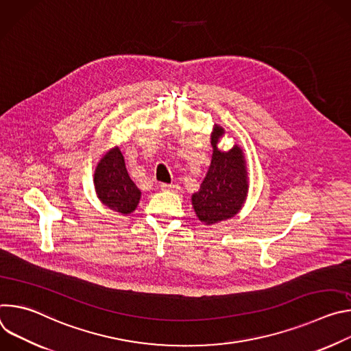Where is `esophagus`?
<instances>
[{
	"instance_id": "34e87169",
	"label": "esophagus",
	"mask_w": 351,
	"mask_h": 351,
	"mask_svg": "<svg viewBox=\"0 0 351 351\" xmlns=\"http://www.w3.org/2000/svg\"><path fill=\"white\" fill-rule=\"evenodd\" d=\"M160 187H161L162 191H176V190H178V186H176V184H167V183H162Z\"/></svg>"
}]
</instances>
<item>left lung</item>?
<instances>
[{
    "mask_svg": "<svg viewBox=\"0 0 351 351\" xmlns=\"http://www.w3.org/2000/svg\"><path fill=\"white\" fill-rule=\"evenodd\" d=\"M223 134V128L215 125L211 134V165L199 190L191 195L195 215L206 225L234 217L241 210L248 191L243 149L236 144L229 152H221L217 145Z\"/></svg>",
    "mask_w": 351,
    "mask_h": 351,
    "instance_id": "obj_1",
    "label": "left lung"
}]
</instances>
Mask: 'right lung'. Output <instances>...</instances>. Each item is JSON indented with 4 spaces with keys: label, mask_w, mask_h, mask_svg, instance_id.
<instances>
[{
    "label": "right lung",
    "mask_w": 351,
    "mask_h": 351,
    "mask_svg": "<svg viewBox=\"0 0 351 351\" xmlns=\"http://www.w3.org/2000/svg\"><path fill=\"white\" fill-rule=\"evenodd\" d=\"M94 187L99 202L122 215L133 213L141 197L128 173L119 147L111 148L99 160L94 172Z\"/></svg>",
    "instance_id": "right-lung-1"
}]
</instances>
